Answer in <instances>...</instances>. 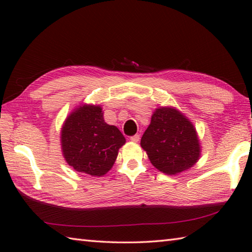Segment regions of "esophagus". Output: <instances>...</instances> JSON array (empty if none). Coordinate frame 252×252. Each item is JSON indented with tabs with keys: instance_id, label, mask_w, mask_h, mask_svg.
Returning <instances> with one entry per match:
<instances>
[{
	"instance_id": "34e87169",
	"label": "esophagus",
	"mask_w": 252,
	"mask_h": 252,
	"mask_svg": "<svg viewBox=\"0 0 252 252\" xmlns=\"http://www.w3.org/2000/svg\"><path fill=\"white\" fill-rule=\"evenodd\" d=\"M130 140H131L132 142H138L139 140H140V135H139V134L132 135V136H130Z\"/></svg>"
}]
</instances>
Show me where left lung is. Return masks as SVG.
Segmentation results:
<instances>
[{
    "label": "left lung",
    "instance_id": "1",
    "mask_svg": "<svg viewBox=\"0 0 252 252\" xmlns=\"http://www.w3.org/2000/svg\"><path fill=\"white\" fill-rule=\"evenodd\" d=\"M141 147L153 167L167 174L190 169L200 157V143L192 123L173 108L156 109Z\"/></svg>",
    "mask_w": 252,
    "mask_h": 252
}]
</instances>
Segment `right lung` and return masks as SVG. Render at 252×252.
<instances>
[{"label": "right lung", "instance_id": "1", "mask_svg": "<svg viewBox=\"0 0 252 252\" xmlns=\"http://www.w3.org/2000/svg\"><path fill=\"white\" fill-rule=\"evenodd\" d=\"M126 138L104 122L100 105L84 104L66 118L61 146L67 164L79 172L101 177L112 168Z\"/></svg>", "mask_w": 252, "mask_h": 252}]
</instances>
